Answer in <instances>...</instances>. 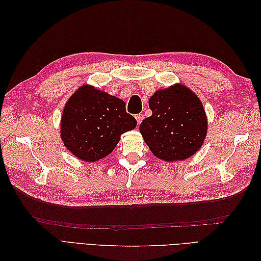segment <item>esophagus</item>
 Here are the masks:
<instances>
[{
	"label": "esophagus",
	"instance_id": "1",
	"mask_svg": "<svg viewBox=\"0 0 261 261\" xmlns=\"http://www.w3.org/2000/svg\"><path fill=\"white\" fill-rule=\"evenodd\" d=\"M135 118H136V121H137V123L139 125L141 122H143L144 116H143V114H137V115H135Z\"/></svg>",
	"mask_w": 261,
	"mask_h": 261
}]
</instances>
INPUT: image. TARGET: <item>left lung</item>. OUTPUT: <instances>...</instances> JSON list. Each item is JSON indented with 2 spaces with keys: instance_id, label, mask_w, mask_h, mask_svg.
Instances as JSON below:
<instances>
[{
  "instance_id": "left-lung-1",
  "label": "left lung",
  "mask_w": 261,
  "mask_h": 261,
  "mask_svg": "<svg viewBox=\"0 0 261 261\" xmlns=\"http://www.w3.org/2000/svg\"><path fill=\"white\" fill-rule=\"evenodd\" d=\"M152 115L141 122L139 132L158 159H188L203 145L208 121L197 94L181 84L156 90L149 98Z\"/></svg>"
}]
</instances>
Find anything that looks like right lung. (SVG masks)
Wrapping results in <instances>:
<instances>
[{"label":"right lung","mask_w":261,"mask_h":261,"mask_svg":"<svg viewBox=\"0 0 261 261\" xmlns=\"http://www.w3.org/2000/svg\"><path fill=\"white\" fill-rule=\"evenodd\" d=\"M136 125L135 117L126 113L123 100L86 84L65 103L61 138L78 159L96 162L111 153L122 134Z\"/></svg>","instance_id":"right-lung-1"}]
</instances>
